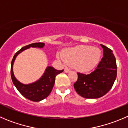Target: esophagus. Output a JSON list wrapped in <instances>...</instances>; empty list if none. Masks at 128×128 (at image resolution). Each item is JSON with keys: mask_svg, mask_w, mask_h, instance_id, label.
<instances>
[{"mask_svg": "<svg viewBox=\"0 0 128 128\" xmlns=\"http://www.w3.org/2000/svg\"><path fill=\"white\" fill-rule=\"evenodd\" d=\"M70 71V69H68V68H65V69H64V72H69Z\"/></svg>", "mask_w": 128, "mask_h": 128, "instance_id": "esophagus-1", "label": "esophagus"}]
</instances>
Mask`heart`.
I'll use <instances>...</instances> for the list:
<instances>
[{
    "label": "heart",
    "instance_id": "b5f03b06",
    "mask_svg": "<svg viewBox=\"0 0 128 128\" xmlns=\"http://www.w3.org/2000/svg\"><path fill=\"white\" fill-rule=\"evenodd\" d=\"M62 56L58 55L59 60L74 64L76 70L81 72H88L97 64L101 56V52L96 47L88 45H78L64 50Z\"/></svg>",
    "mask_w": 128,
    "mask_h": 128
}]
</instances>
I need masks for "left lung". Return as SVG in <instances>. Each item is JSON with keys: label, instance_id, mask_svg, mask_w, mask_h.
I'll list each match as a JSON object with an SVG mask.
<instances>
[{"label": "left lung", "instance_id": "1", "mask_svg": "<svg viewBox=\"0 0 128 128\" xmlns=\"http://www.w3.org/2000/svg\"><path fill=\"white\" fill-rule=\"evenodd\" d=\"M104 57L93 72L88 74L78 72L74 84L76 92L86 98H98L112 87L117 76V65L112 50L101 44Z\"/></svg>", "mask_w": 128, "mask_h": 128}]
</instances>
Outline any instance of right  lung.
I'll return each mask as SVG.
<instances>
[{
	"mask_svg": "<svg viewBox=\"0 0 128 128\" xmlns=\"http://www.w3.org/2000/svg\"><path fill=\"white\" fill-rule=\"evenodd\" d=\"M45 45L44 43H33L21 48L18 51L13 57L10 66V75H11L12 81L20 94L30 100L33 102H39L47 97L50 94L55 83L56 76L58 74L63 72V70H57L53 67L48 66L45 70V72L43 76L38 80L34 83L28 84H24L20 83L17 79L16 78L13 73V64L18 55L26 49L30 47L43 48Z\"/></svg>",
	"mask_w": 128,
	"mask_h": 128,
	"instance_id": "1",
	"label": "right lung"
}]
</instances>
